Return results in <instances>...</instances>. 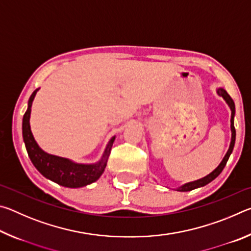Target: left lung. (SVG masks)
I'll list each match as a JSON object with an SVG mask.
<instances>
[{
    "label": "left lung",
    "instance_id": "1",
    "mask_svg": "<svg viewBox=\"0 0 251 251\" xmlns=\"http://www.w3.org/2000/svg\"><path fill=\"white\" fill-rule=\"evenodd\" d=\"M217 93L219 96H222L223 99L226 100V103L229 105V107L231 109V142H230V146H229V150L227 151V154L225 155L224 159L222 160V163L219 164V166L215 169L214 172H211L209 175H207L206 177L201 178V179H198V180H195L192 182H188V184H185L182 185L179 188H177V190H179V192H189V190H193V189H196L199 188V187H202L207 184H209L210 181H212L215 179L216 177H218L220 175V173L223 172V169L226 166L227 161L229 159V156L232 152L233 150V146H235V141H236V129H235V126H233V117H235V103H233L232 99L230 97V95L228 94V93L224 90V88H218Z\"/></svg>",
    "mask_w": 251,
    "mask_h": 251
}]
</instances>
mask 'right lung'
I'll return each mask as SVG.
<instances>
[{
  "label": "right lung",
  "instance_id": "add662e5",
  "mask_svg": "<svg viewBox=\"0 0 251 251\" xmlns=\"http://www.w3.org/2000/svg\"><path fill=\"white\" fill-rule=\"evenodd\" d=\"M37 91L39 90L34 91L31 97H29L28 106L23 116L22 124L25 147H26L28 157L33 165L44 177L55 181L58 185L69 187V188H78V187L90 185L92 182L96 181L101 174L104 173L115 137L110 139L107 144L104 155L99 163L92 165L76 164L67 158L50 155L44 151H42L35 142V139H34L31 131V126H29L32 101Z\"/></svg>",
  "mask_w": 251,
  "mask_h": 251
}]
</instances>
